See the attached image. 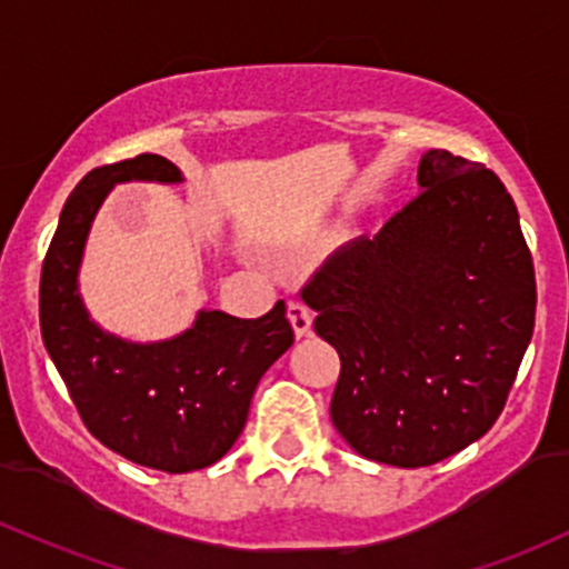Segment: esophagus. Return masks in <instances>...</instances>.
Segmentation results:
<instances>
[{"label": "esophagus", "instance_id": "1", "mask_svg": "<svg viewBox=\"0 0 569 569\" xmlns=\"http://www.w3.org/2000/svg\"><path fill=\"white\" fill-rule=\"evenodd\" d=\"M286 316H289L291 327H295L297 337H308L313 332V316H310L308 305L299 302V299H291L289 308H286Z\"/></svg>", "mask_w": 569, "mask_h": 569}]
</instances>
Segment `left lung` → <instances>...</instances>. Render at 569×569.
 Returning <instances> with one entry per match:
<instances>
[{
  "label": "left lung",
  "mask_w": 569,
  "mask_h": 569,
  "mask_svg": "<svg viewBox=\"0 0 569 569\" xmlns=\"http://www.w3.org/2000/svg\"><path fill=\"white\" fill-rule=\"evenodd\" d=\"M340 353L332 423L359 457L427 467L483 437L535 329V267L508 189L448 151L418 161V197L305 286Z\"/></svg>",
  "instance_id": "1"
}]
</instances>
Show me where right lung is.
Returning <instances> with one entry per match:
<instances>
[{"label":"right lung","instance_id":"1","mask_svg":"<svg viewBox=\"0 0 569 569\" xmlns=\"http://www.w3.org/2000/svg\"><path fill=\"white\" fill-rule=\"evenodd\" d=\"M183 183L164 156L97 167L74 186L42 261L40 329L80 418L110 451L161 472L216 465L248 421L261 376L295 342L278 299L261 318L199 310L186 332L132 342L104 332L86 310L78 272L86 240L112 186Z\"/></svg>","mask_w":569,"mask_h":569}]
</instances>
